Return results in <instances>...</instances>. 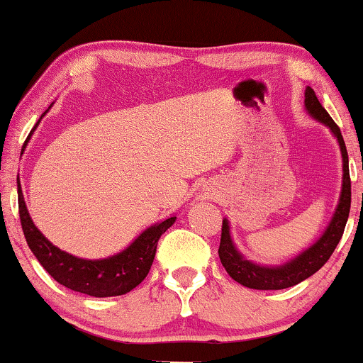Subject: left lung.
<instances>
[{
  "instance_id": "1",
  "label": "left lung",
  "mask_w": 363,
  "mask_h": 363,
  "mask_svg": "<svg viewBox=\"0 0 363 363\" xmlns=\"http://www.w3.org/2000/svg\"><path fill=\"white\" fill-rule=\"evenodd\" d=\"M306 111L309 112L315 121L324 123L325 127L330 128L334 133L340 147L342 153V191L339 198V205L335 208L334 216L327 226L319 240H317L311 247L302 251L299 256L292 257L291 261L284 262L281 266H259L256 262L247 261L240 251L236 250L235 242L231 240L230 233V223L225 218L221 226V241H220V255L221 264L225 266L228 274L240 284L250 287V289H259V291H277L286 289V287H292L299 284L307 277H311L314 272L320 269L322 266L329 261L332 252L339 245L342 235H344L347 220H349L350 211V173H349V155H347V148L344 137H342L340 128L337 123L332 121V117L327 113V111L322 107V104L317 99L315 92L311 87H306Z\"/></svg>"
}]
</instances>
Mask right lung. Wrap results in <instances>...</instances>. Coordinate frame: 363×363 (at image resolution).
<instances>
[{"label":"right lung","instance_id":"obj_1","mask_svg":"<svg viewBox=\"0 0 363 363\" xmlns=\"http://www.w3.org/2000/svg\"><path fill=\"white\" fill-rule=\"evenodd\" d=\"M51 108V107H49ZM46 113V112H44ZM43 118V116H41ZM39 118L38 123L41 122ZM36 123V127H38ZM33 128L24 147L31 138ZM18 206L19 220H21L23 233L26 242L36 259L46 269L54 281L82 294L92 297H112L130 292L145 279L150 271L153 257H155L157 245L160 236L175 223L177 216H170L157 225L147 228L138 235L133 242L117 255L104 257V259H82L54 246L41 231L34 226L29 216L26 203H24L21 183L18 175Z\"/></svg>","mask_w":363,"mask_h":363}]
</instances>
